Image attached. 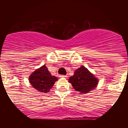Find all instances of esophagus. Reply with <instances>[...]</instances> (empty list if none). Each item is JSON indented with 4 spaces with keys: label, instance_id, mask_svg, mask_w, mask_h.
Instances as JSON below:
<instances>
[{
    "label": "esophagus",
    "instance_id": "1",
    "mask_svg": "<svg viewBox=\"0 0 128 128\" xmlns=\"http://www.w3.org/2000/svg\"><path fill=\"white\" fill-rule=\"evenodd\" d=\"M60 78H66V76H65V75H60Z\"/></svg>",
    "mask_w": 128,
    "mask_h": 128
}]
</instances>
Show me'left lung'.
I'll use <instances>...</instances> for the list:
<instances>
[{
  "mask_svg": "<svg viewBox=\"0 0 128 128\" xmlns=\"http://www.w3.org/2000/svg\"><path fill=\"white\" fill-rule=\"evenodd\" d=\"M68 80L73 88L81 94L88 93L98 83V79L83 66L76 70L74 75Z\"/></svg>",
  "mask_w": 128,
  "mask_h": 128,
  "instance_id": "1",
  "label": "left lung"
}]
</instances>
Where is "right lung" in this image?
<instances>
[{
  "label": "right lung",
  "instance_id": "add662e5",
  "mask_svg": "<svg viewBox=\"0 0 128 128\" xmlns=\"http://www.w3.org/2000/svg\"><path fill=\"white\" fill-rule=\"evenodd\" d=\"M57 80L56 76L50 74L46 65L36 70L29 77V82L31 85L36 90L44 93L49 91Z\"/></svg>",
  "mask_w": 128,
  "mask_h": 128
}]
</instances>
